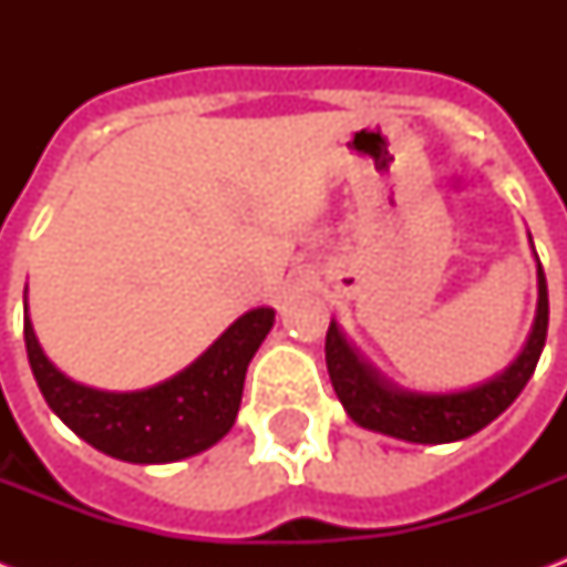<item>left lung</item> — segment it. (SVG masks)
<instances>
[{
  "label": "left lung",
  "mask_w": 567,
  "mask_h": 567,
  "mask_svg": "<svg viewBox=\"0 0 567 567\" xmlns=\"http://www.w3.org/2000/svg\"><path fill=\"white\" fill-rule=\"evenodd\" d=\"M547 341V279L538 265V309L527 347L518 359L483 385L453 394L403 391L379 377L332 320L327 332V368L338 400L359 426L412 444H450L474 435L503 414L524 391Z\"/></svg>",
  "instance_id": "8db88e82"
}]
</instances>
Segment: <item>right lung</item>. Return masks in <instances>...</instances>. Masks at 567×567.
Masks as SVG:
<instances>
[{"label": "right lung", "mask_w": 567, "mask_h": 567, "mask_svg": "<svg viewBox=\"0 0 567 567\" xmlns=\"http://www.w3.org/2000/svg\"><path fill=\"white\" fill-rule=\"evenodd\" d=\"M274 309L240 315L185 371L126 394L96 391L64 377L40 350L29 315L22 336L40 394L79 439L123 462L164 465L203 453L231 430L247 364L274 327Z\"/></svg>", "instance_id": "obj_1"}]
</instances>
